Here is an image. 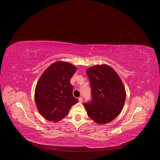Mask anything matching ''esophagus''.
Segmentation results:
<instances>
[{
	"label": "esophagus",
	"mask_w": 160,
	"mask_h": 160,
	"mask_svg": "<svg viewBox=\"0 0 160 160\" xmlns=\"http://www.w3.org/2000/svg\"><path fill=\"white\" fill-rule=\"evenodd\" d=\"M78 101H79L80 103H82V102H83V99H82V97H80V98H78Z\"/></svg>",
	"instance_id": "esophagus-1"
}]
</instances>
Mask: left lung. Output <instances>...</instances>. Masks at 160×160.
I'll return each instance as SVG.
<instances>
[{"label":"left lung","instance_id":"obj_1","mask_svg":"<svg viewBox=\"0 0 160 160\" xmlns=\"http://www.w3.org/2000/svg\"><path fill=\"white\" fill-rule=\"evenodd\" d=\"M92 100L84 103L87 115L96 123L106 124L122 111L125 98V87L120 77L107 64L96 65L86 71Z\"/></svg>","mask_w":160,"mask_h":160}]
</instances>
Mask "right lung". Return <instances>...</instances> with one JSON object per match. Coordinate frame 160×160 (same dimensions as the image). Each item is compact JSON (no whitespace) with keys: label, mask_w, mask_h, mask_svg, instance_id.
I'll list each match as a JSON object with an SVG mask.
<instances>
[{"label":"right lung","mask_w":160,"mask_h":160,"mask_svg":"<svg viewBox=\"0 0 160 160\" xmlns=\"http://www.w3.org/2000/svg\"><path fill=\"white\" fill-rule=\"evenodd\" d=\"M77 72L73 64L64 61L52 63L42 73L35 88L38 111L46 120L57 122L64 118L78 102L73 96L70 79Z\"/></svg>","instance_id":"right-lung-1"}]
</instances>
